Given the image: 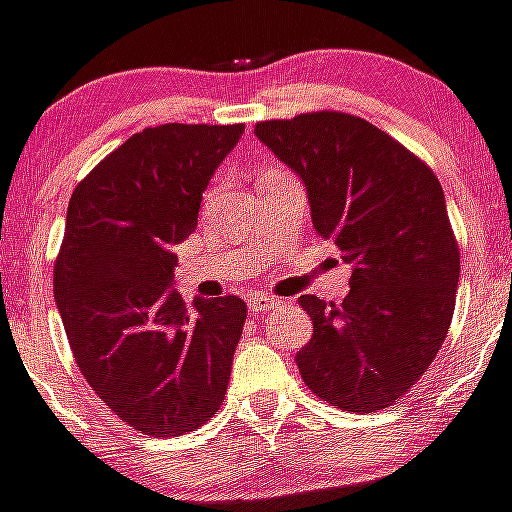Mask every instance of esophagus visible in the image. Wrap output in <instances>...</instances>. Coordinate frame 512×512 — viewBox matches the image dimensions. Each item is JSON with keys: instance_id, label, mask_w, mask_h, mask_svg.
<instances>
[{"instance_id": "obj_1", "label": "esophagus", "mask_w": 512, "mask_h": 512, "mask_svg": "<svg viewBox=\"0 0 512 512\" xmlns=\"http://www.w3.org/2000/svg\"><path fill=\"white\" fill-rule=\"evenodd\" d=\"M279 305L277 297H271V295H251V300H248V310L253 312V315H264L266 310H274V307Z\"/></svg>"}]
</instances>
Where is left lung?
<instances>
[{
    "mask_svg": "<svg viewBox=\"0 0 512 512\" xmlns=\"http://www.w3.org/2000/svg\"><path fill=\"white\" fill-rule=\"evenodd\" d=\"M253 133L300 174L312 225L354 264L341 305L300 297L312 338L297 369L336 408H390L428 372L454 318L459 243L441 182L392 135L346 112L264 120Z\"/></svg>",
    "mask_w": 512,
    "mask_h": 512,
    "instance_id": "8db88e82",
    "label": "left lung"
}]
</instances>
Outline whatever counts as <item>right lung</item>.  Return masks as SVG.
<instances>
[{"mask_svg":"<svg viewBox=\"0 0 512 512\" xmlns=\"http://www.w3.org/2000/svg\"><path fill=\"white\" fill-rule=\"evenodd\" d=\"M246 125L166 122L135 133L79 182L53 295L79 372L143 436L200 428L223 405L246 302L169 289L174 246L194 233L202 192Z\"/></svg>","mask_w":512,"mask_h":512,"instance_id":"1","label":"right lung"}]
</instances>
